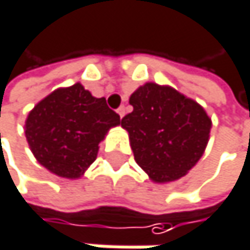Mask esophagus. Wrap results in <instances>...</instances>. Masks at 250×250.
I'll return each mask as SVG.
<instances>
[{
    "instance_id": "esophagus-1",
    "label": "esophagus",
    "mask_w": 250,
    "mask_h": 250,
    "mask_svg": "<svg viewBox=\"0 0 250 250\" xmlns=\"http://www.w3.org/2000/svg\"><path fill=\"white\" fill-rule=\"evenodd\" d=\"M117 113H119V116H120V117H123V116L125 114V105H122V107H120V108L117 110Z\"/></svg>"
}]
</instances>
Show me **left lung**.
Here are the masks:
<instances>
[{
  "label": "left lung",
  "mask_w": 250,
  "mask_h": 250,
  "mask_svg": "<svg viewBox=\"0 0 250 250\" xmlns=\"http://www.w3.org/2000/svg\"><path fill=\"white\" fill-rule=\"evenodd\" d=\"M128 103L122 119L137 165L153 182H171L187 174L203 156L211 128L206 110L176 89L147 82Z\"/></svg>",
  "instance_id": "obj_1"
}]
</instances>
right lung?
<instances>
[{
  "label": "right lung",
  "mask_w": 250,
  "mask_h": 250,
  "mask_svg": "<svg viewBox=\"0 0 250 250\" xmlns=\"http://www.w3.org/2000/svg\"><path fill=\"white\" fill-rule=\"evenodd\" d=\"M120 116L95 98L79 82L59 88L28 113L25 137L39 161L52 174L75 179L95 161L107 131Z\"/></svg>",
  "instance_id": "right-lung-1"
}]
</instances>
